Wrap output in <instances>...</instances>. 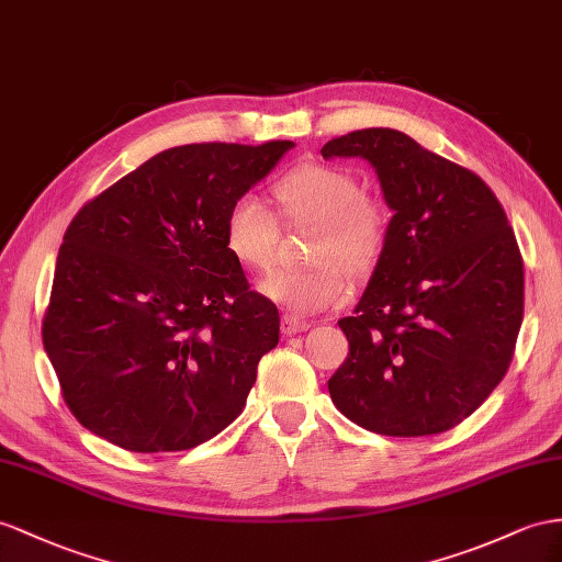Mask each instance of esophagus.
Returning a JSON list of instances; mask_svg holds the SVG:
<instances>
[{"label": "esophagus", "mask_w": 562, "mask_h": 562, "mask_svg": "<svg viewBox=\"0 0 562 562\" xmlns=\"http://www.w3.org/2000/svg\"><path fill=\"white\" fill-rule=\"evenodd\" d=\"M280 327L284 335H299V333H304V329H308V323L296 318V315H282Z\"/></svg>", "instance_id": "esophagus-1"}]
</instances>
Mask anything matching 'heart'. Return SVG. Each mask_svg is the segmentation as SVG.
<instances>
[{"label":"heart","mask_w":562,"mask_h":562,"mask_svg":"<svg viewBox=\"0 0 562 562\" xmlns=\"http://www.w3.org/2000/svg\"><path fill=\"white\" fill-rule=\"evenodd\" d=\"M286 221L318 223L306 270H278L261 292L292 313L335 308L351 294V278L366 280L380 266L390 241L392 218L380 199L363 192L353 170L337 164H301L272 187ZM282 225L261 199L239 194L223 223L225 249L249 270L272 268Z\"/></svg>","instance_id":"b5f03b06"}]
</instances>
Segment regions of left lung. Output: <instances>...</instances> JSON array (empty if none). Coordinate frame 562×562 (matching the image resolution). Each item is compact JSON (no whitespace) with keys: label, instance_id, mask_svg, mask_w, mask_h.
Returning <instances> with one entry per match:
<instances>
[{"label":"left lung","instance_id":"obj_1","mask_svg":"<svg viewBox=\"0 0 562 562\" xmlns=\"http://www.w3.org/2000/svg\"><path fill=\"white\" fill-rule=\"evenodd\" d=\"M361 156L394 211L368 290L339 327L349 356L327 382L347 418L386 437L439 435L506 375L525 311V268L496 194L392 127L329 139Z\"/></svg>","mask_w":562,"mask_h":562}]
</instances>
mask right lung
<instances>
[{"mask_svg": "<svg viewBox=\"0 0 562 562\" xmlns=\"http://www.w3.org/2000/svg\"><path fill=\"white\" fill-rule=\"evenodd\" d=\"M290 139L182 144L70 221L42 341L82 427L135 453L187 451L247 406L280 315L223 241L229 204Z\"/></svg>", "mask_w": 562, "mask_h": 562, "instance_id": "right-lung-1", "label": "right lung"}]
</instances>
